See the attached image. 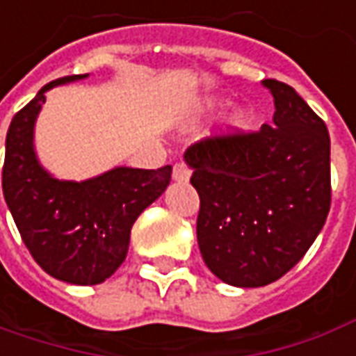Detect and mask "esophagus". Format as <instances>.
<instances>
[{"label":"esophagus","instance_id":"obj_1","mask_svg":"<svg viewBox=\"0 0 356 356\" xmlns=\"http://www.w3.org/2000/svg\"><path fill=\"white\" fill-rule=\"evenodd\" d=\"M190 176H192V172H190V168H188L186 164L184 163L174 164L172 178L176 180V182H188V180H190Z\"/></svg>","mask_w":356,"mask_h":356}]
</instances>
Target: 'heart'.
<instances>
[{
    "label": "heart",
    "instance_id": "heart-1",
    "mask_svg": "<svg viewBox=\"0 0 356 356\" xmlns=\"http://www.w3.org/2000/svg\"><path fill=\"white\" fill-rule=\"evenodd\" d=\"M209 108H215L219 106V104H215V102H209L207 104ZM230 124V129H234V131H238V129H244L246 127V116H244V112H234L229 120Z\"/></svg>",
    "mask_w": 356,
    "mask_h": 356
}]
</instances>
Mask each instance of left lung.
<instances>
[{
	"label": "left lung",
	"mask_w": 356,
	"mask_h": 356,
	"mask_svg": "<svg viewBox=\"0 0 356 356\" xmlns=\"http://www.w3.org/2000/svg\"><path fill=\"white\" fill-rule=\"evenodd\" d=\"M271 124L256 134L211 137L184 161L200 193L197 244L222 283L264 286L302 259L332 203L330 134L293 87L261 81Z\"/></svg>",
	"instance_id": "1"
}]
</instances>
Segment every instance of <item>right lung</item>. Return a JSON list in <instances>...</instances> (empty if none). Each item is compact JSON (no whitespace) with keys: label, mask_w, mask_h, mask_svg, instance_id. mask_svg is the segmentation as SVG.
I'll list each match as a JSON object with an SVG mask.
<instances>
[{"label":"right lung","mask_w":356,"mask_h":356,"mask_svg":"<svg viewBox=\"0 0 356 356\" xmlns=\"http://www.w3.org/2000/svg\"><path fill=\"white\" fill-rule=\"evenodd\" d=\"M87 77L51 81L15 114L1 174L5 203L24 246L48 275L71 285H99L124 264L134 222L163 195L172 174L170 164L156 170L116 166L75 182L44 168L34 149V124L46 92Z\"/></svg>","instance_id":"1"}]
</instances>
